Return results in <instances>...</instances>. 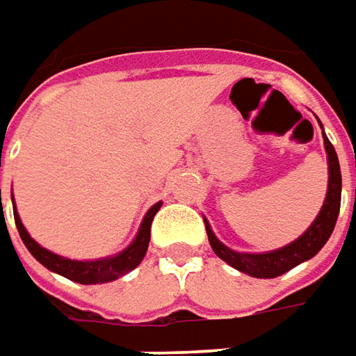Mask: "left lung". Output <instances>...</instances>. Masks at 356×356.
Masks as SVG:
<instances>
[{
  "instance_id": "8db88e82",
  "label": "left lung",
  "mask_w": 356,
  "mask_h": 356,
  "mask_svg": "<svg viewBox=\"0 0 356 356\" xmlns=\"http://www.w3.org/2000/svg\"><path fill=\"white\" fill-rule=\"evenodd\" d=\"M324 146H326V152H328V193H326L324 206L318 213V218L314 220V224L298 241H293V243L279 248V250L261 252V254H248V252H236V250L224 246L213 236L210 224L206 222L210 246L222 261H226L230 267L250 275V277L273 279V277L287 273L289 269L298 267L300 263H304L307 259H312L314 254H318V250L330 238V234L334 230V224L339 220L340 187H342L339 156H337V150H334L332 143L326 138V134H324Z\"/></svg>"
}]
</instances>
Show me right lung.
<instances>
[{"label":"right lung","mask_w":356,"mask_h":356,"mask_svg":"<svg viewBox=\"0 0 356 356\" xmlns=\"http://www.w3.org/2000/svg\"><path fill=\"white\" fill-rule=\"evenodd\" d=\"M159 210H161V202L154 204L150 210L146 211L143 226L138 230V236L134 238V243L130 244L126 250H122L115 257L99 259V261H71V259L58 257V254H54V252H50L47 248H42L36 241L30 238V234L26 232V228H24L17 211H14V220H16L17 232H19L22 243L26 244V248L32 252V257L40 265H44L47 269L63 275V277H67L71 281H77V283H83V285H95V283H108V281H113L118 277H124L126 273H130L134 267L140 265V261L145 259L146 248H148V241H150V224H152L154 213Z\"/></svg>","instance_id":"add662e5"}]
</instances>
